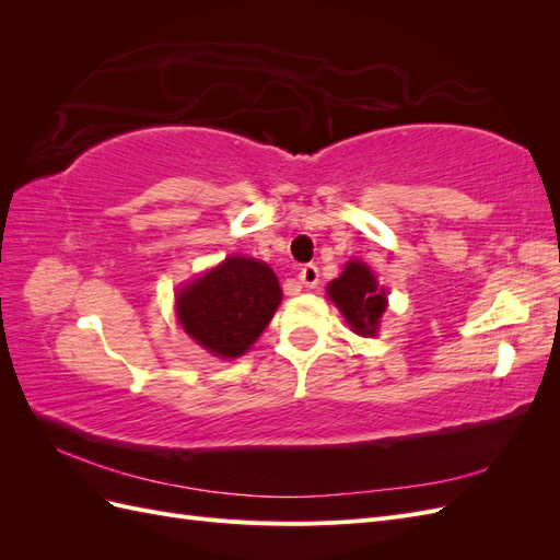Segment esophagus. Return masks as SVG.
<instances>
[{
  "label": "esophagus",
  "instance_id": "34e87169",
  "mask_svg": "<svg viewBox=\"0 0 560 560\" xmlns=\"http://www.w3.org/2000/svg\"><path fill=\"white\" fill-rule=\"evenodd\" d=\"M299 282L311 287V290H313V287L319 282V270H317V266H315V264H306V266H303V268L299 270Z\"/></svg>",
  "mask_w": 560,
  "mask_h": 560
}]
</instances>
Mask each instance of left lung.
Instances as JSON below:
<instances>
[{
    "mask_svg": "<svg viewBox=\"0 0 560 560\" xmlns=\"http://www.w3.org/2000/svg\"><path fill=\"white\" fill-rule=\"evenodd\" d=\"M327 296L336 303L354 334L376 336L387 308V294L366 264L358 259L348 261L343 273L329 282Z\"/></svg>",
    "mask_w": 560,
    "mask_h": 560,
    "instance_id": "8db88e82",
    "label": "left lung"
}]
</instances>
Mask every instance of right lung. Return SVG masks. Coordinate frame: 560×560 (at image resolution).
<instances>
[{"instance_id":"add662e5","label":"right lung","mask_w":560,"mask_h":560,"mask_svg":"<svg viewBox=\"0 0 560 560\" xmlns=\"http://www.w3.org/2000/svg\"><path fill=\"white\" fill-rule=\"evenodd\" d=\"M282 301L268 264L229 257L177 292V319L198 346L217 358H241L257 341Z\"/></svg>"}]
</instances>
